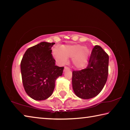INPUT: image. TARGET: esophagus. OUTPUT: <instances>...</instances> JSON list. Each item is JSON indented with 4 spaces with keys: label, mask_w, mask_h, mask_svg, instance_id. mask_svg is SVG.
I'll list each match as a JSON object with an SVG mask.
<instances>
[{
    "label": "esophagus",
    "mask_w": 130,
    "mask_h": 130,
    "mask_svg": "<svg viewBox=\"0 0 130 130\" xmlns=\"http://www.w3.org/2000/svg\"><path fill=\"white\" fill-rule=\"evenodd\" d=\"M68 67H65V68H64V70H63V71H66V70H68Z\"/></svg>",
    "instance_id": "obj_1"
}]
</instances>
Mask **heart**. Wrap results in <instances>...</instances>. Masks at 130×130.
Here are the masks:
<instances>
[{
  "label": "heart",
  "instance_id": "heart-1",
  "mask_svg": "<svg viewBox=\"0 0 130 130\" xmlns=\"http://www.w3.org/2000/svg\"><path fill=\"white\" fill-rule=\"evenodd\" d=\"M89 54V50L80 44L65 45L61 49L56 47L52 51L53 56L59 65H65L68 62V58H72V64L78 69L87 65Z\"/></svg>",
  "mask_w": 130,
  "mask_h": 130
}]
</instances>
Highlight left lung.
<instances>
[{"label":"left lung","instance_id":"obj_1","mask_svg":"<svg viewBox=\"0 0 130 130\" xmlns=\"http://www.w3.org/2000/svg\"><path fill=\"white\" fill-rule=\"evenodd\" d=\"M108 63V55L100 46L96 45L87 68L72 73V87L77 96L89 99L100 93L107 80Z\"/></svg>","mask_w":130,"mask_h":130}]
</instances>
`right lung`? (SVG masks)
I'll use <instances>...</instances> for the list:
<instances>
[{"mask_svg": "<svg viewBox=\"0 0 130 130\" xmlns=\"http://www.w3.org/2000/svg\"><path fill=\"white\" fill-rule=\"evenodd\" d=\"M54 42H42L26 50L21 63L23 85L35 100H44L52 95L55 82L62 74L63 67L55 65L52 55Z\"/></svg>", "mask_w": 130, "mask_h": 130, "instance_id": "1", "label": "right lung"}]
</instances>
